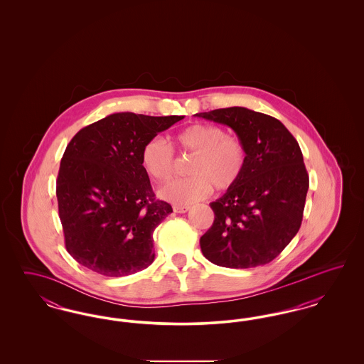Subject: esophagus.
Wrapping results in <instances>:
<instances>
[{"label":"esophagus","mask_w":364,"mask_h":364,"mask_svg":"<svg viewBox=\"0 0 364 364\" xmlns=\"http://www.w3.org/2000/svg\"><path fill=\"white\" fill-rule=\"evenodd\" d=\"M188 210H190V206H186V205H174L173 206L174 213H178V214L187 213Z\"/></svg>","instance_id":"1"}]
</instances>
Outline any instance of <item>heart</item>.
<instances>
[{
    "label": "heart",
    "instance_id": "obj_1",
    "mask_svg": "<svg viewBox=\"0 0 364 364\" xmlns=\"http://www.w3.org/2000/svg\"><path fill=\"white\" fill-rule=\"evenodd\" d=\"M177 146L195 154L191 161L190 177L176 178L162 187L159 196L176 205H191L208 198L211 188L230 190L240 180L247 151L242 139L226 135L217 124H193L180 131ZM141 166L156 181H166L174 172L173 147L165 139L151 138L141 149Z\"/></svg>",
    "mask_w": 364,
    "mask_h": 364
}]
</instances>
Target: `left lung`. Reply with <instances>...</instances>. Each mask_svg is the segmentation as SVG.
<instances>
[{
	"label": "left lung",
	"mask_w": 364,
	"mask_h": 364,
	"mask_svg": "<svg viewBox=\"0 0 364 364\" xmlns=\"http://www.w3.org/2000/svg\"><path fill=\"white\" fill-rule=\"evenodd\" d=\"M195 116L230 127L247 151L240 180L210 203L214 223L200 237L203 255L230 269L272 262L296 236L303 220L310 181L297 140L277 119L247 107Z\"/></svg>",
	"instance_id": "left-lung-1"
}]
</instances>
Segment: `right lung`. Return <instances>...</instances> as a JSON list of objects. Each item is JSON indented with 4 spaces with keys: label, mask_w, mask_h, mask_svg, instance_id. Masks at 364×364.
<instances>
[{
    "label": "right lung",
    "mask_w": 364,
    "mask_h": 364,
    "mask_svg": "<svg viewBox=\"0 0 364 364\" xmlns=\"http://www.w3.org/2000/svg\"><path fill=\"white\" fill-rule=\"evenodd\" d=\"M183 119L114 113L72 138L55 195L67 251L82 266L124 277L153 263V232L173 210L156 199L140 154L146 141Z\"/></svg>",
    "instance_id": "add662e5"
}]
</instances>
